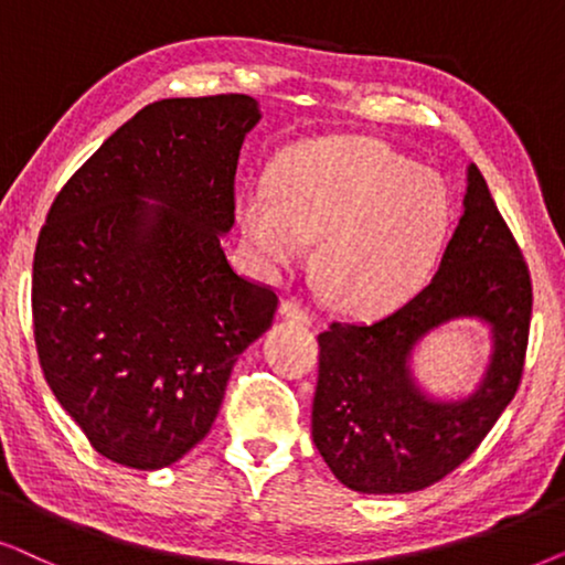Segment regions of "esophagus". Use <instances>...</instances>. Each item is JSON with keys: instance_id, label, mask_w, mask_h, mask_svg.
Returning a JSON list of instances; mask_svg holds the SVG:
<instances>
[{"instance_id": "esophagus-1", "label": "esophagus", "mask_w": 565, "mask_h": 565, "mask_svg": "<svg viewBox=\"0 0 565 565\" xmlns=\"http://www.w3.org/2000/svg\"><path fill=\"white\" fill-rule=\"evenodd\" d=\"M281 318H287V320H291V322H299V326H307V322H312V310H310V305L307 302H302V299H297V297H289L287 302L281 305Z\"/></svg>"}]
</instances>
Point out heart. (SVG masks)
<instances>
[{
    "label": "heart",
    "instance_id": "b5f03b06",
    "mask_svg": "<svg viewBox=\"0 0 565 565\" xmlns=\"http://www.w3.org/2000/svg\"><path fill=\"white\" fill-rule=\"evenodd\" d=\"M239 224L266 266L305 258L322 239V287L343 310L370 315L401 305L431 270L447 230L445 180L374 139H320L297 147L276 185L250 183Z\"/></svg>",
    "mask_w": 565,
    "mask_h": 565
}]
</instances>
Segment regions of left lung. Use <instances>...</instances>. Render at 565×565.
Wrapping results in <instances>:
<instances>
[{"label":"left lung","mask_w":565,"mask_h":565,"mask_svg":"<svg viewBox=\"0 0 565 565\" xmlns=\"http://www.w3.org/2000/svg\"><path fill=\"white\" fill-rule=\"evenodd\" d=\"M455 317L494 330V359L468 402H428L412 385V343ZM532 278L486 178L468 168V193L431 281L370 326L333 320L318 335L312 439L333 476L359 493H413L476 452L516 395L527 356Z\"/></svg>","instance_id":"left-lung-1"}]
</instances>
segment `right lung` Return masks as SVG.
I'll return each instance as SVG.
<instances>
[{"label":"right lung","instance_id":"obj_1","mask_svg":"<svg viewBox=\"0 0 565 565\" xmlns=\"http://www.w3.org/2000/svg\"><path fill=\"white\" fill-rule=\"evenodd\" d=\"M258 118L237 93L147 105L66 180L38 235L43 377L89 445L126 468H168L199 445L237 356L274 322L276 291L222 247Z\"/></svg>","mask_w":565,"mask_h":565}]
</instances>
